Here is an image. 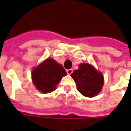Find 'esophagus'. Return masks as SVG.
I'll list each match as a JSON object with an SVG mask.
<instances>
[{
  "instance_id": "obj_1",
  "label": "esophagus",
  "mask_w": 131,
  "mask_h": 131,
  "mask_svg": "<svg viewBox=\"0 0 131 131\" xmlns=\"http://www.w3.org/2000/svg\"><path fill=\"white\" fill-rule=\"evenodd\" d=\"M66 72H67L68 75H71V73H73V70L72 69H68V70H66Z\"/></svg>"
}]
</instances>
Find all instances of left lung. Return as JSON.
I'll return each mask as SVG.
<instances>
[{"label":"left lung","mask_w":131,"mask_h":131,"mask_svg":"<svg viewBox=\"0 0 131 131\" xmlns=\"http://www.w3.org/2000/svg\"><path fill=\"white\" fill-rule=\"evenodd\" d=\"M79 93L86 97H94L100 93L103 85V77L89 63H82L71 74Z\"/></svg>","instance_id":"left-lung-1"}]
</instances>
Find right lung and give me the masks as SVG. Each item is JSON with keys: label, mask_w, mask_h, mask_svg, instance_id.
<instances>
[{"label": "right lung", "mask_w": 131, "mask_h": 131, "mask_svg": "<svg viewBox=\"0 0 131 131\" xmlns=\"http://www.w3.org/2000/svg\"><path fill=\"white\" fill-rule=\"evenodd\" d=\"M66 72L62 65L48 58L32 71V80L40 92L43 93L54 91Z\"/></svg>", "instance_id": "add662e5"}]
</instances>
